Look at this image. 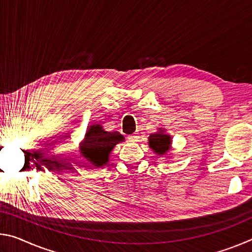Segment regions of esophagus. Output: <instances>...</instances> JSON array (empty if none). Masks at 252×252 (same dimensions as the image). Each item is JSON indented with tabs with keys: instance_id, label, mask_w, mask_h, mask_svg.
Listing matches in <instances>:
<instances>
[{
	"instance_id": "34e87169",
	"label": "esophagus",
	"mask_w": 252,
	"mask_h": 252,
	"mask_svg": "<svg viewBox=\"0 0 252 252\" xmlns=\"http://www.w3.org/2000/svg\"><path fill=\"white\" fill-rule=\"evenodd\" d=\"M138 138H139L138 134L134 133V134L129 135V138L127 139H129V141H131V142H135V141H138Z\"/></svg>"
}]
</instances>
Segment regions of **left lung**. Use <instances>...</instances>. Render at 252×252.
<instances>
[{"mask_svg":"<svg viewBox=\"0 0 252 252\" xmlns=\"http://www.w3.org/2000/svg\"><path fill=\"white\" fill-rule=\"evenodd\" d=\"M149 147L158 156H167V153L171 150L172 138L171 135L165 132V129L159 127V130L149 136Z\"/></svg>","mask_w":252,"mask_h":252,"instance_id":"8db88e82","label":"left lung"}]
</instances>
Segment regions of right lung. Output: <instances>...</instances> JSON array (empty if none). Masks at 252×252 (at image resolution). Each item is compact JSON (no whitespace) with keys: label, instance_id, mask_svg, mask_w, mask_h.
Wrapping results in <instances>:
<instances>
[{"label":"right lung","instance_id":"obj_1","mask_svg":"<svg viewBox=\"0 0 252 252\" xmlns=\"http://www.w3.org/2000/svg\"><path fill=\"white\" fill-rule=\"evenodd\" d=\"M126 141L118 131H105L101 125L89 126L83 141L79 146V155L95 168L108 164L110 155L118 143Z\"/></svg>","mask_w":252,"mask_h":252}]
</instances>
